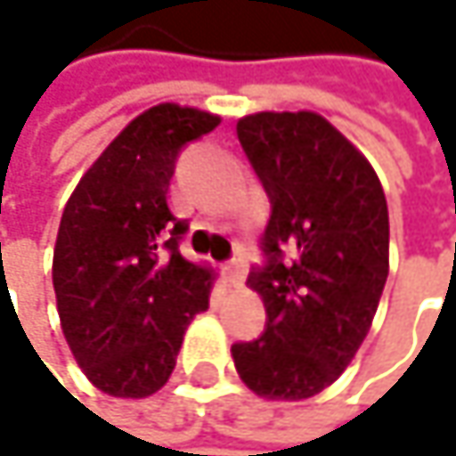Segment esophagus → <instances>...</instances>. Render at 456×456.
Wrapping results in <instances>:
<instances>
[{
	"instance_id": "esophagus-1",
	"label": "esophagus",
	"mask_w": 456,
	"mask_h": 456,
	"mask_svg": "<svg viewBox=\"0 0 456 456\" xmlns=\"http://www.w3.org/2000/svg\"><path fill=\"white\" fill-rule=\"evenodd\" d=\"M224 275H226V283L235 286V289H240L243 281H246V262H240V259L230 262V265L224 267Z\"/></svg>"
}]
</instances>
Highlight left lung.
Here are the masks:
<instances>
[{
    "instance_id": "obj_1",
    "label": "left lung",
    "mask_w": 456,
    "mask_h": 456,
    "mask_svg": "<svg viewBox=\"0 0 456 456\" xmlns=\"http://www.w3.org/2000/svg\"><path fill=\"white\" fill-rule=\"evenodd\" d=\"M238 138L259 173L273 216L267 267L248 275L267 329L232 345L251 393L305 401L326 390L363 345L390 273V218L377 170L315 111H256Z\"/></svg>"
}]
</instances>
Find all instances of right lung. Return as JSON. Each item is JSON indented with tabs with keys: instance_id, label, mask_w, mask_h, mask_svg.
Returning <instances> with one entry per match:
<instances>
[{
	"instance_id": "right-lung-1",
	"label": "right lung",
	"mask_w": 456,
	"mask_h": 456,
	"mask_svg": "<svg viewBox=\"0 0 456 456\" xmlns=\"http://www.w3.org/2000/svg\"><path fill=\"white\" fill-rule=\"evenodd\" d=\"M218 114L157 103L130 119L74 186L55 238L53 289L69 350L114 398H146L175 369L186 326L208 310L216 273L178 251L167 205L175 154Z\"/></svg>"
}]
</instances>
